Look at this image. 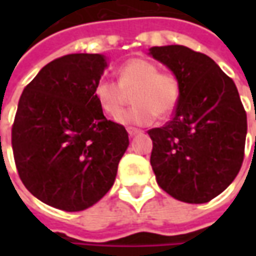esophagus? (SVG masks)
<instances>
[{"mask_svg": "<svg viewBox=\"0 0 256 256\" xmlns=\"http://www.w3.org/2000/svg\"><path fill=\"white\" fill-rule=\"evenodd\" d=\"M128 136H130V137H134V136H137V134H141V130H138V128H128Z\"/></svg>", "mask_w": 256, "mask_h": 256, "instance_id": "obj_1", "label": "esophagus"}]
</instances>
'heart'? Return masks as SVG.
<instances>
[{
  "instance_id": "1",
  "label": "heart",
  "mask_w": 256,
  "mask_h": 256,
  "mask_svg": "<svg viewBox=\"0 0 256 256\" xmlns=\"http://www.w3.org/2000/svg\"><path fill=\"white\" fill-rule=\"evenodd\" d=\"M133 92L136 106L118 118L122 124L146 126L159 116L170 115L181 97V84L172 72H159V67L146 58H130L118 70V82L100 79L94 86V98L108 116H118L123 110L126 93Z\"/></svg>"
}]
</instances>
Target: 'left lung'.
<instances>
[{"label": "left lung", "mask_w": 256, "mask_h": 256, "mask_svg": "<svg viewBox=\"0 0 256 256\" xmlns=\"http://www.w3.org/2000/svg\"><path fill=\"white\" fill-rule=\"evenodd\" d=\"M150 54L181 84L172 120L148 132L156 181L177 200L207 203L233 182L244 159L247 114L236 84L212 58L182 45Z\"/></svg>", "instance_id": "left-lung-1"}]
</instances>
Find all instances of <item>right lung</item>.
<instances>
[{
  "label": "right lung",
  "instance_id": "1",
  "mask_svg": "<svg viewBox=\"0 0 256 256\" xmlns=\"http://www.w3.org/2000/svg\"><path fill=\"white\" fill-rule=\"evenodd\" d=\"M102 54L74 53L42 68L20 96L12 148L24 186L48 206L82 211L115 182L128 146L122 124L94 98L106 68Z\"/></svg>",
  "mask_w": 256,
  "mask_h": 256
}]
</instances>
